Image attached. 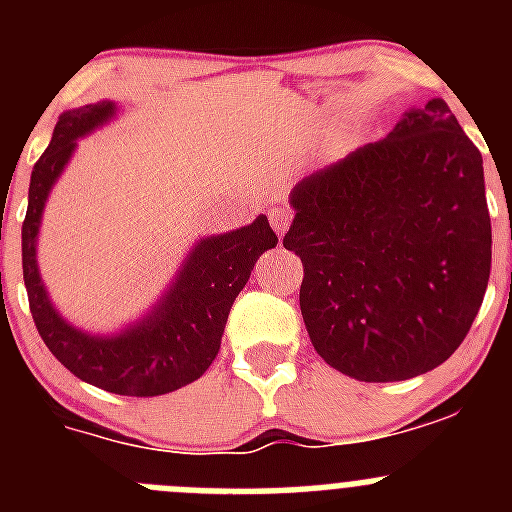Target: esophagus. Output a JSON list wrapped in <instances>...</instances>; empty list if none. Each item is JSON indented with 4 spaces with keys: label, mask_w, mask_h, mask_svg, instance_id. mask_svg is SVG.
Returning <instances> with one entry per match:
<instances>
[{
    "label": "esophagus",
    "mask_w": 512,
    "mask_h": 512,
    "mask_svg": "<svg viewBox=\"0 0 512 512\" xmlns=\"http://www.w3.org/2000/svg\"><path fill=\"white\" fill-rule=\"evenodd\" d=\"M269 220H271V228L277 230V235H284L289 225H292V212L284 210V207H274V210L269 212Z\"/></svg>",
    "instance_id": "1"
}]
</instances>
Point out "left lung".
I'll list each match as a JSON object with an SVG mask.
<instances>
[{
  "label": "left lung",
  "mask_w": 512,
  "mask_h": 512,
  "mask_svg": "<svg viewBox=\"0 0 512 512\" xmlns=\"http://www.w3.org/2000/svg\"><path fill=\"white\" fill-rule=\"evenodd\" d=\"M284 248L325 364L361 382L431 372L467 338L492 264L482 153L443 99L292 194Z\"/></svg>",
  "instance_id": "obj_1"
}]
</instances>
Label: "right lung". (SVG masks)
I'll return each mask as SVG.
<instances>
[{"label": "right lung", "mask_w": 512, "mask_h": 512, "mask_svg": "<svg viewBox=\"0 0 512 512\" xmlns=\"http://www.w3.org/2000/svg\"><path fill=\"white\" fill-rule=\"evenodd\" d=\"M112 112L115 104L97 102L58 117L51 146L30 176L22 223V279L40 338L74 377L115 395L156 397L179 390L210 369L233 300L246 287L256 259L277 246V233L261 215L246 228L200 241L161 305L120 336L94 338L63 323L40 284L35 235L45 197L69 164L76 138L110 120Z\"/></svg>", "instance_id": "1"}]
</instances>
